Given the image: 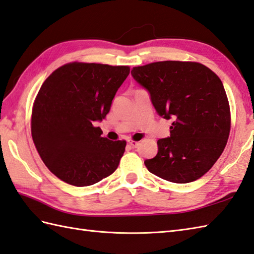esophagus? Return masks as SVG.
Returning a JSON list of instances; mask_svg holds the SVG:
<instances>
[{"label": "esophagus", "instance_id": "1", "mask_svg": "<svg viewBox=\"0 0 254 254\" xmlns=\"http://www.w3.org/2000/svg\"><path fill=\"white\" fill-rule=\"evenodd\" d=\"M128 143L131 145V148H137V146L139 145V142L138 141H133V140H128Z\"/></svg>", "mask_w": 254, "mask_h": 254}]
</instances>
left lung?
<instances>
[{"label":"left lung","instance_id":"left-lung-1","mask_svg":"<svg viewBox=\"0 0 254 254\" xmlns=\"http://www.w3.org/2000/svg\"><path fill=\"white\" fill-rule=\"evenodd\" d=\"M131 75L148 90L155 111L173 120L171 136L145 160L149 172L168 182H194L221 156L230 131V110L221 79L195 62L164 61L133 67Z\"/></svg>","mask_w":254,"mask_h":254}]
</instances>
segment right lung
<instances>
[{
    "label": "right lung",
    "mask_w": 254,
    "mask_h": 254,
    "mask_svg": "<svg viewBox=\"0 0 254 254\" xmlns=\"http://www.w3.org/2000/svg\"><path fill=\"white\" fill-rule=\"evenodd\" d=\"M130 68L69 63L54 70L39 90L31 115V134L39 155L56 177L87 187L116 171L125 140L101 136L104 120Z\"/></svg>",
    "instance_id": "add662e5"
}]
</instances>
